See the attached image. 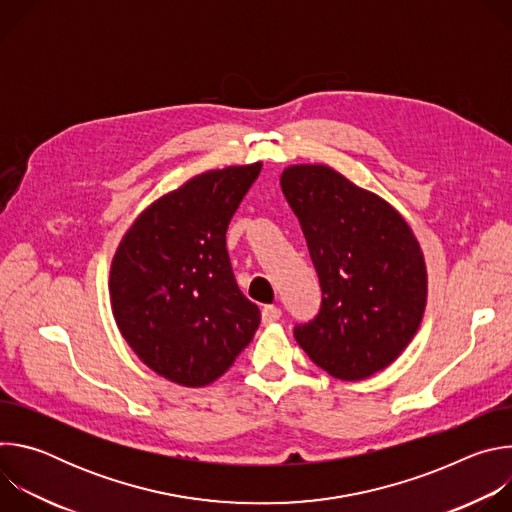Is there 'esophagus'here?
I'll return each mask as SVG.
<instances>
[{"instance_id": "esophagus-1", "label": "esophagus", "mask_w": 512, "mask_h": 512, "mask_svg": "<svg viewBox=\"0 0 512 512\" xmlns=\"http://www.w3.org/2000/svg\"><path fill=\"white\" fill-rule=\"evenodd\" d=\"M281 318V310L277 306H265L263 312H261V320L263 324H271V322H277Z\"/></svg>"}]
</instances>
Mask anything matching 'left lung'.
<instances>
[{
    "mask_svg": "<svg viewBox=\"0 0 512 512\" xmlns=\"http://www.w3.org/2000/svg\"><path fill=\"white\" fill-rule=\"evenodd\" d=\"M298 216L322 304L294 336L328 375L367 379L407 348L427 302L421 247L405 218L381 196L322 164H300L279 178Z\"/></svg>",
    "mask_w": 512,
    "mask_h": 512,
    "instance_id": "1",
    "label": "left lung"
}]
</instances>
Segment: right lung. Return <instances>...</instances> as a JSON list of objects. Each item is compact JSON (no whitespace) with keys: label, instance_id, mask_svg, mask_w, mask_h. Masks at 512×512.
Here are the masks:
<instances>
[{"label":"right lung","instance_id":"1","mask_svg":"<svg viewBox=\"0 0 512 512\" xmlns=\"http://www.w3.org/2000/svg\"><path fill=\"white\" fill-rule=\"evenodd\" d=\"M261 162L194 176L145 208L109 275L115 322L160 377L204 387L223 377L261 322L235 281L227 229Z\"/></svg>","mask_w":512,"mask_h":512}]
</instances>
